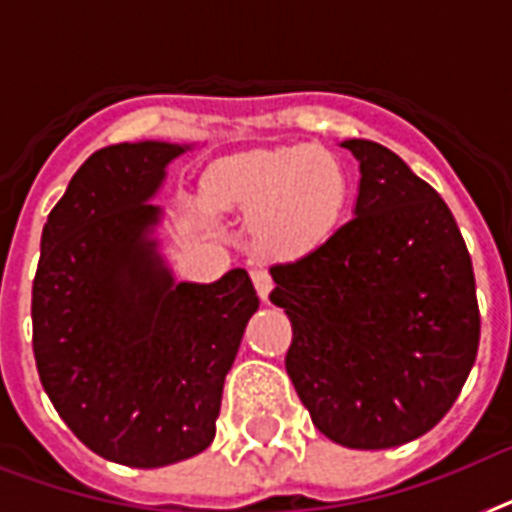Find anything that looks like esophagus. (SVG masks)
<instances>
[{"instance_id": "1", "label": "esophagus", "mask_w": 512, "mask_h": 512, "mask_svg": "<svg viewBox=\"0 0 512 512\" xmlns=\"http://www.w3.org/2000/svg\"><path fill=\"white\" fill-rule=\"evenodd\" d=\"M251 280L256 285V293L261 295V301H269V293H272V274L266 272L264 266H253L251 269Z\"/></svg>"}]
</instances>
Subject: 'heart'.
Instances as JSON below:
<instances>
[{
	"instance_id": "b5f03b06",
	"label": "heart",
	"mask_w": 512,
	"mask_h": 512,
	"mask_svg": "<svg viewBox=\"0 0 512 512\" xmlns=\"http://www.w3.org/2000/svg\"><path fill=\"white\" fill-rule=\"evenodd\" d=\"M219 209L259 214V232L280 251L322 243L340 222L348 183L335 156L314 146H272L219 162L206 180Z\"/></svg>"
}]
</instances>
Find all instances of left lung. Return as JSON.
Masks as SVG:
<instances>
[{
	"instance_id": "obj_1",
	"label": "left lung",
	"mask_w": 512,
	"mask_h": 512,
	"mask_svg": "<svg viewBox=\"0 0 512 512\" xmlns=\"http://www.w3.org/2000/svg\"><path fill=\"white\" fill-rule=\"evenodd\" d=\"M358 159L353 219L301 259L274 264L269 301L293 342L285 369L324 437L398 447L442 421L479 350L471 256L437 190L374 141Z\"/></svg>"
}]
</instances>
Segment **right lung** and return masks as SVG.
<instances>
[{
	"label": "right lung",
	"mask_w": 512,
	"mask_h": 512,
	"mask_svg": "<svg viewBox=\"0 0 512 512\" xmlns=\"http://www.w3.org/2000/svg\"><path fill=\"white\" fill-rule=\"evenodd\" d=\"M190 146L117 143L91 154L49 211L33 280V356L70 432L133 468L204 453L259 295L246 269L175 282L151 204Z\"/></svg>",
	"instance_id": "right-lung-1"
}]
</instances>
